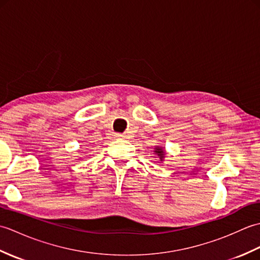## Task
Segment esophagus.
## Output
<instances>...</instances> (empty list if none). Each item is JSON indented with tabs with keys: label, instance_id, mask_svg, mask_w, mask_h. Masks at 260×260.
Segmentation results:
<instances>
[{
	"label": "esophagus",
	"instance_id": "obj_1",
	"mask_svg": "<svg viewBox=\"0 0 260 260\" xmlns=\"http://www.w3.org/2000/svg\"><path fill=\"white\" fill-rule=\"evenodd\" d=\"M115 137H116V139H125L126 135L125 134H116Z\"/></svg>",
	"mask_w": 260,
	"mask_h": 260
}]
</instances>
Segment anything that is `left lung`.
I'll list each match as a JSON object with an SVG mask.
<instances>
[{"label": "left lung", "instance_id": "left-lung-1", "mask_svg": "<svg viewBox=\"0 0 260 260\" xmlns=\"http://www.w3.org/2000/svg\"><path fill=\"white\" fill-rule=\"evenodd\" d=\"M155 153H157V155L159 156V158H161V161L163 159V157H164V152H163V150L161 147H157V148H155Z\"/></svg>", "mask_w": 260, "mask_h": 260}]
</instances>
